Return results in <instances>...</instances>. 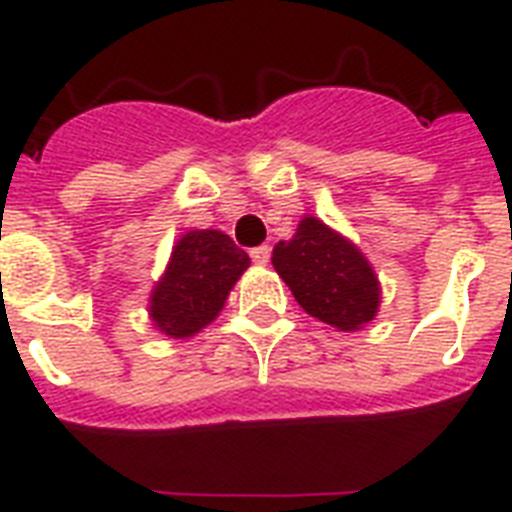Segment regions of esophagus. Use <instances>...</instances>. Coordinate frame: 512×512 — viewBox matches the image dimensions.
I'll return each instance as SVG.
<instances>
[{
    "label": "esophagus",
    "instance_id": "esophagus-1",
    "mask_svg": "<svg viewBox=\"0 0 512 512\" xmlns=\"http://www.w3.org/2000/svg\"><path fill=\"white\" fill-rule=\"evenodd\" d=\"M249 257H252V263L268 265V260H271V249H268V247H255V249H252V252H249Z\"/></svg>",
    "mask_w": 512,
    "mask_h": 512
}]
</instances>
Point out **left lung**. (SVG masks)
<instances>
[{
    "label": "left lung",
    "instance_id": "left-lung-1",
    "mask_svg": "<svg viewBox=\"0 0 512 512\" xmlns=\"http://www.w3.org/2000/svg\"><path fill=\"white\" fill-rule=\"evenodd\" d=\"M271 263L313 319L353 332L377 316V273L353 241L319 217H303L295 236L273 247Z\"/></svg>",
    "mask_w": 512,
    "mask_h": 512
}]
</instances>
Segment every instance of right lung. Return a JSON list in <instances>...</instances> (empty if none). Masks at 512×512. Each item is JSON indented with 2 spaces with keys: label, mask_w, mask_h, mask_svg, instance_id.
Masks as SVG:
<instances>
[{
  "label": "right lung",
  "mask_w": 512,
  "mask_h": 512,
  "mask_svg": "<svg viewBox=\"0 0 512 512\" xmlns=\"http://www.w3.org/2000/svg\"><path fill=\"white\" fill-rule=\"evenodd\" d=\"M249 268V255L223 231H188L172 247L167 271L156 281L148 313L164 335L183 340L223 311L228 292Z\"/></svg>",
  "instance_id": "right-lung-1"
}]
</instances>
